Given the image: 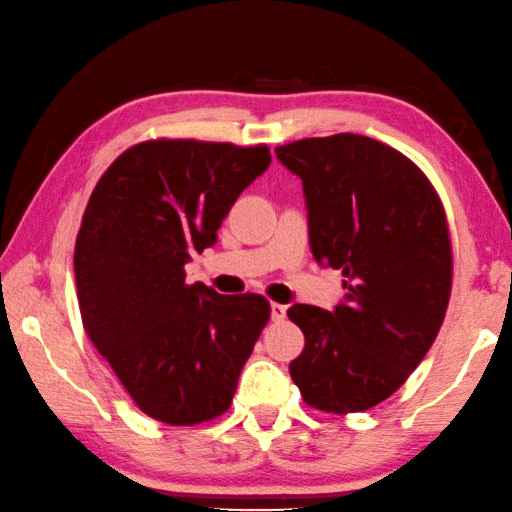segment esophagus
<instances>
[{
	"instance_id": "esophagus-1",
	"label": "esophagus",
	"mask_w": 512,
	"mask_h": 512,
	"mask_svg": "<svg viewBox=\"0 0 512 512\" xmlns=\"http://www.w3.org/2000/svg\"><path fill=\"white\" fill-rule=\"evenodd\" d=\"M270 308H272V320H274V322L286 320V311H288V306H283V304H272Z\"/></svg>"
}]
</instances>
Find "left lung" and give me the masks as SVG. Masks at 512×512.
Here are the masks:
<instances>
[{"instance_id":"left-lung-1","label":"left lung","mask_w":512,"mask_h":512,"mask_svg":"<svg viewBox=\"0 0 512 512\" xmlns=\"http://www.w3.org/2000/svg\"><path fill=\"white\" fill-rule=\"evenodd\" d=\"M276 158L301 179L315 261L342 270L347 290L333 311H288L306 338L290 376L308 406L360 413L404 385L445 320V208L410 158L358 133L290 142Z\"/></svg>"}]
</instances>
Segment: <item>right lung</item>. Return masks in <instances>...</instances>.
I'll use <instances>...</instances> for the list:
<instances>
[{"mask_svg":"<svg viewBox=\"0 0 512 512\" xmlns=\"http://www.w3.org/2000/svg\"><path fill=\"white\" fill-rule=\"evenodd\" d=\"M265 145L147 140L102 174L74 247L79 311L92 345L142 413L192 426L226 413L270 320L254 292L186 283L190 256L217 242L240 192L267 170Z\"/></svg>","mask_w":512,"mask_h":512,"instance_id":"add662e5","label":"right lung"}]
</instances>
